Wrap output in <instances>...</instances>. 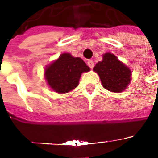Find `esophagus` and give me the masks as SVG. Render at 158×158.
<instances>
[{"label":"esophagus","mask_w":158,"mask_h":158,"mask_svg":"<svg viewBox=\"0 0 158 158\" xmlns=\"http://www.w3.org/2000/svg\"><path fill=\"white\" fill-rule=\"evenodd\" d=\"M87 64H88V66L90 69H92V68L94 67V62H93V60H88Z\"/></svg>","instance_id":"esophagus-1"}]
</instances>
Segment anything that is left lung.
Listing matches in <instances>:
<instances>
[{"label":"left lung","instance_id":"8db88e82","mask_svg":"<svg viewBox=\"0 0 158 158\" xmlns=\"http://www.w3.org/2000/svg\"><path fill=\"white\" fill-rule=\"evenodd\" d=\"M93 71L99 76L103 87L112 92L124 91L131 82V69L112 52L103 54V60L96 64Z\"/></svg>","mask_w":158,"mask_h":158}]
</instances>
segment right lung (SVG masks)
<instances>
[{
	"mask_svg": "<svg viewBox=\"0 0 158 158\" xmlns=\"http://www.w3.org/2000/svg\"><path fill=\"white\" fill-rule=\"evenodd\" d=\"M90 69L81 58L74 57L64 52L60 57L47 65L45 69V78L48 86L59 94L68 93L79 84L82 73Z\"/></svg>",
	"mask_w": 158,
	"mask_h": 158,
	"instance_id": "right-lung-1",
	"label": "right lung"
}]
</instances>
